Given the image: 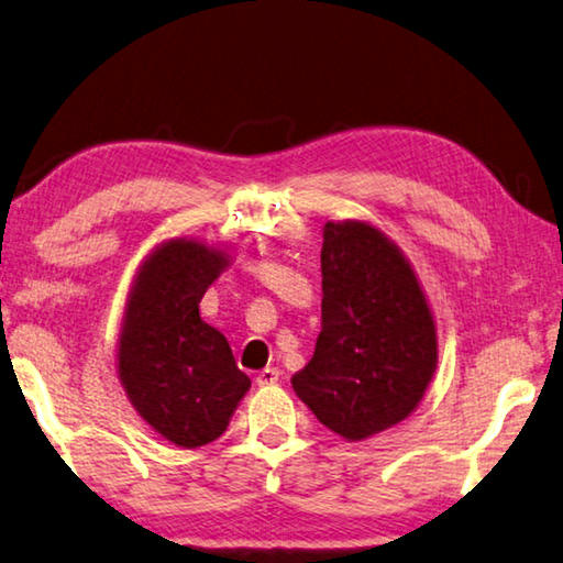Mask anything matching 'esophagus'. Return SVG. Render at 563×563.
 <instances>
[{
  "mask_svg": "<svg viewBox=\"0 0 563 563\" xmlns=\"http://www.w3.org/2000/svg\"><path fill=\"white\" fill-rule=\"evenodd\" d=\"M257 386H273V383L280 380V371L278 368H263L257 373Z\"/></svg>",
  "mask_w": 563,
  "mask_h": 563,
  "instance_id": "esophagus-1",
  "label": "esophagus"
}]
</instances>
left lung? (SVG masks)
<instances>
[{"instance_id": "left-lung-1", "label": "left lung", "mask_w": 563, "mask_h": 563, "mask_svg": "<svg viewBox=\"0 0 563 563\" xmlns=\"http://www.w3.org/2000/svg\"><path fill=\"white\" fill-rule=\"evenodd\" d=\"M320 271L316 353L290 383L325 428L365 441L421 404L439 363L435 320L408 257L371 222H325Z\"/></svg>"}]
</instances>
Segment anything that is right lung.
<instances>
[{
    "instance_id": "add662e5",
    "label": "right lung",
    "mask_w": 563,
    "mask_h": 563,
    "mask_svg": "<svg viewBox=\"0 0 563 563\" xmlns=\"http://www.w3.org/2000/svg\"><path fill=\"white\" fill-rule=\"evenodd\" d=\"M230 265L225 247L173 238L137 267L118 338L124 394L169 443L220 439L250 388L228 338L200 318L205 290Z\"/></svg>"
}]
</instances>
